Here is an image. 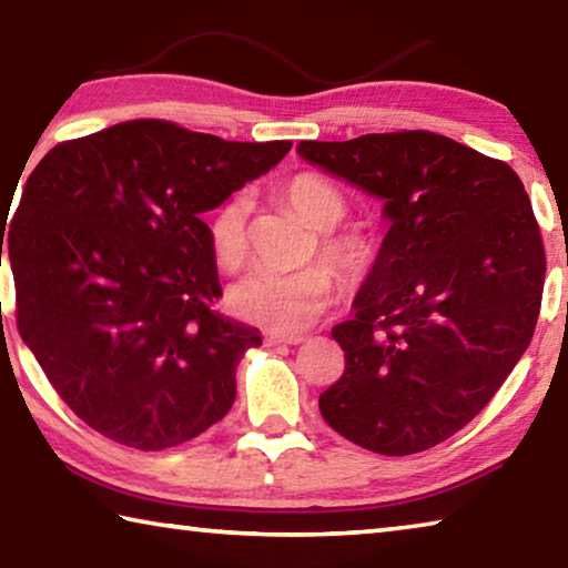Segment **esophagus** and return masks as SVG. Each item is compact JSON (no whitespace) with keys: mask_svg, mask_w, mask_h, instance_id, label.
<instances>
[{"mask_svg":"<svg viewBox=\"0 0 568 568\" xmlns=\"http://www.w3.org/2000/svg\"><path fill=\"white\" fill-rule=\"evenodd\" d=\"M305 338L303 335H283V333H267L265 335V343L267 345H297V343H303Z\"/></svg>","mask_w":568,"mask_h":568,"instance_id":"1","label":"esophagus"}]
</instances>
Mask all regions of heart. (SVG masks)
I'll return each instance as SVG.
<instances>
[{"label":"heart","mask_w":568,"mask_h":568,"mask_svg":"<svg viewBox=\"0 0 568 568\" xmlns=\"http://www.w3.org/2000/svg\"><path fill=\"white\" fill-rule=\"evenodd\" d=\"M281 197L307 225L321 230L318 253L343 281L361 277L373 261L371 237L358 227H335L348 213L343 190L318 172H297L281 185ZM213 261L233 273L247 261V200L233 195L210 210L205 220ZM335 281L321 263L293 273L253 271L230 287V307L237 318L287 333L305 328L333 303Z\"/></svg>","instance_id":"heart-1"}]
</instances>
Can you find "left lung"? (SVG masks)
Returning <instances> with one entry per match:
<instances>
[{
	"instance_id": "obj_1",
	"label": "left lung",
	"mask_w": 568,
	"mask_h": 568,
	"mask_svg": "<svg viewBox=\"0 0 568 568\" xmlns=\"http://www.w3.org/2000/svg\"><path fill=\"white\" fill-rule=\"evenodd\" d=\"M301 158L381 197L390 227L351 321L345 371L321 393L333 430L410 456L478 416L531 343L546 253L504 160L428 130L303 140Z\"/></svg>"
}]
</instances>
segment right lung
<instances>
[{
  "label": "right lung",
  "mask_w": 568,
  "mask_h": 568,
  "mask_svg": "<svg viewBox=\"0 0 568 568\" xmlns=\"http://www.w3.org/2000/svg\"><path fill=\"white\" fill-rule=\"evenodd\" d=\"M291 148L130 120L60 142L27 178L0 225L17 328L104 438L165 450L233 406L237 363L263 341L215 311L223 291L200 215Z\"/></svg>",
  "instance_id": "1"
}]
</instances>
